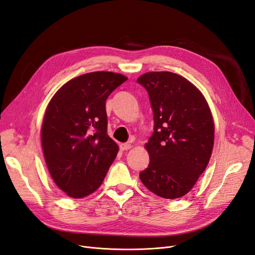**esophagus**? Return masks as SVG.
Wrapping results in <instances>:
<instances>
[{
	"instance_id": "esophagus-1",
	"label": "esophagus",
	"mask_w": 255,
	"mask_h": 255,
	"mask_svg": "<svg viewBox=\"0 0 255 255\" xmlns=\"http://www.w3.org/2000/svg\"><path fill=\"white\" fill-rule=\"evenodd\" d=\"M119 147H120L121 151H127V150H128V148L131 147V144L129 142L128 143H120Z\"/></svg>"
}]
</instances>
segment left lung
<instances>
[{
  "label": "left lung",
  "instance_id": "8db88e82",
  "mask_svg": "<svg viewBox=\"0 0 255 255\" xmlns=\"http://www.w3.org/2000/svg\"><path fill=\"white\" fill-rule=\"evenodd\" d=\"M137 82L146 90L154 114V131L145 144L150 163L140 180L158 196L179 198L194 187L211 157V112L203 94L177 74L151 72Z\"/></svg>",
  "mask_w": 255,
  "mask_h": 255
}]
</instances>
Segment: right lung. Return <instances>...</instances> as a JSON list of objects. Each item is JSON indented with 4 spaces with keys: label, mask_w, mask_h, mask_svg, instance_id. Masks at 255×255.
<instances>
[{
    "label": "right lung",
    "mask_w": 255,
    "mask_h": 255,
    "mask_svg": "<svg viewBox=\"0 0 255 255\" xmlns=\"http://www.w3.org/2000/svg\"><path fill=\"white\" fill-rule=\"evenodd\" d=\"M127 80L111 72L84 74L50 100L42 124L43 153L51 178L68 196L92 194L116 158L119 147L108 135L105 101Z\"/></svg>",
    "instance_id": "right-lung-1"
}]
</instances>
